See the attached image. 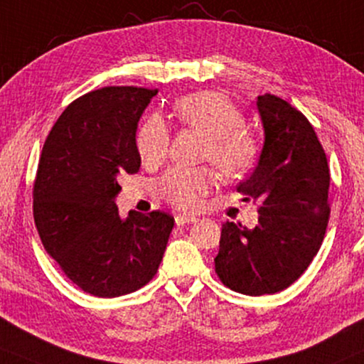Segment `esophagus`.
<instances>
[{"label": "esophagus", "mask_w": 364, "mask_h": 364, "mask_svg": "<svg viewBox=\"0 0 364 364\" xmlns=\"http://www.w3.org/2000/svg\"><path fill=\"white\" fill-rule=\"evenodd\" d=\"M176 225H179V227H183V225H188V223H193L196 222V216H191V215H176Z\"/></svg>", "instance_id": "34e87169"}]
</instances>
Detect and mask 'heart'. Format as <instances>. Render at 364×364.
Wrapping results in <instances>:
<instances>
[{
    "label": "heart",
    "mask_w": 364,
    "mask_h": 364,
    "mask_svg": "<svg viewBox=\"0 0 364 364\" xmlns=\"http://www.w3.org/2000/svg\"><path fill=\"white\" fill-rule=\"evenodd\" d=\"M174 116L185 127L206 137L203 156L223 176L235 178L252 168L259 153V141L243 126L245 117L228 97L218 92H196L174 104ZM136 148L144 164L163 163L169 149V129L159 117H149L139 127ZM213 185L208 169L173 168L159 179L161 198L181 210H195Z\"/></svg>",
    "instance_id": "heart-1"
}]
</instances>
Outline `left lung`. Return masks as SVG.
<instances>
[{"instance_id":"8db88e82","label":"left lung","mask_w":364,"mask_h":364,"mask_svg":"<svg viewBox=\"0 0 364 364\" xmlns=\"http://www.w3.org/2000/svg\"><path fill=\"white\" fill-rule=\"evenodd\" d=\"M264 146L237 186L259 203V223L222 227L215 272L232 291L264 296L287 289L319 252L329 222V168L314 127L277 95L257 99Z\"/></svg>"}]
</instances>
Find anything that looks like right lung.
<instances>
[{
	"label": "right lung",
	"instance_id": "add662e5",
	"mask_svg": "<svg viewBox=\"0 0 364 364\" xmlns=\"http://www.w3.org/2000/svg\"><path fill=\"white\" fill-rule=\"evenodd\" d=\"M158 90L104 87L68 105L41 151L33 216L45 250L95 297H117L158 272L174 218L164 211L119 216V178L139 171L137 122Z\"/></svg>",
	"mask_w": 364,
	"mask_h": 364
}]
</instances>
